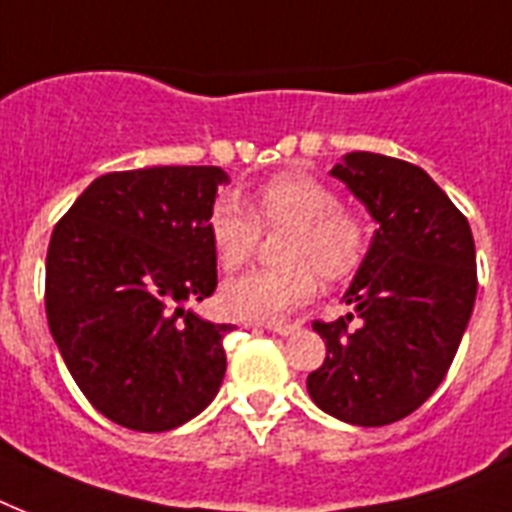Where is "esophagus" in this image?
Masks as SVG:
<instances>
[{
  "label": "esophagus",
  "mask_w": 512,
  "mask_h": 512,
  "mask_svg": "<svg viewBox=\"0 0 512 512\" xmlns=\"http://www.w3.org/2000/svg\"><path fill=\"white\" fill-rule=\"evenodd\" d=\"M263 327L268 329V332H273V335L289 337L297 329V324H263Z\"/></svg>",
  "instance_id": "34e87169"
}]
</instances>
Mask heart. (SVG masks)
<instances>
[{
	"instance_id": "heart-1",
	"label": "heart",
	"mask_w": 512,
	"mask_h": 512,
	"mask_svg": "<svg viewBox=\"0 0 512 512\" xmlns=\"http://www.w3.org/2000/svg\"><path fill=\"white\" fill-rule=\"evenodd\" d=\"M220 196L207 217L217 263L236 271L257 247L260 228H284L279 268H260L231 279L220 303L231 316L276 321L305 305L319 292V273L327 281H348L364 265L369 236L361 217L340 207V193L308 172L289 170L265 180L249 201Z\"/></svg>"
}]
</instances>
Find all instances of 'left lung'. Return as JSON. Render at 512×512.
<instances>
[{
	"label": "left lung",
	"mask_w": 512,
	"mask_h": 512,
	"mask_svg": "<svg viewBox=\"0 0 512 512\" xmlns=\"http://www.w3.org/2000/svg\"><path fill=\"white\" fill-rule=\"evenodd\" d=\"M332 177L377 223L342 303L353 313L313 329L327 358L308 374L321 412L364 428L404 420L449 372L476 303V244L460 209L433 177L401 159L353 151Z\"/></svg>",
	"instance_id": "obj_1"
}]
</instances>
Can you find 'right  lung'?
<instances>
[{
    "label": "right lung",
    "mask_w": 512,
    "mask_h": 512,
    "mask_svg": "<svg viewBox=\"0 0 512 512\" xmlns=\"http://www.w3.org/2000/svg\"><path fill=\"white\" fill-rule=\"evenodd\" d=\"M220 167H143L92 180L47 249V324L87 401L162 433L204 412L225 377L223 337L191 311L217 287L207 231Z\"/></svg>",
    "instance_id": "1"
}]
</instances>
